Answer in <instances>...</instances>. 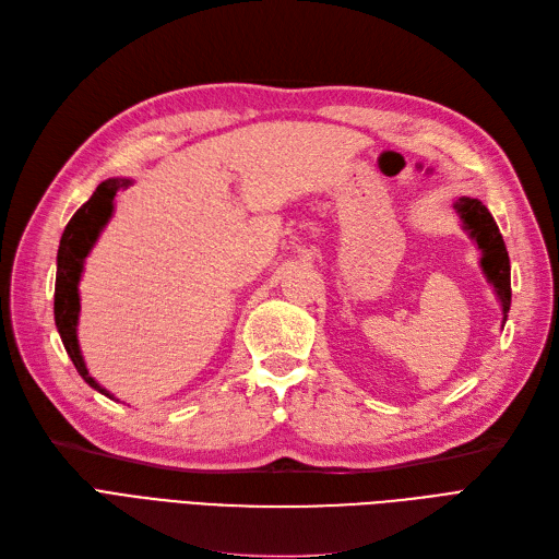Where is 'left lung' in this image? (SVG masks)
<instances>
[{"label":"left lung","instance_id":"obj_1","mask_svg":"<svg viewBox=\"0 0 559 559\" xmlns=\"http://www.w3.org/2000/svg\"><path fill=\"white\" fill-rule=\"evenodd\" d=\"M453 209L460 215L464 231L469 234L480 250V269L499 299L501 316H503L501 328H503V322H507L509 309H511V262H509L507 246H503V239L499 234V227L490 215V211L483 206V202L472 200V197H460V200L453 204Z\"/></svg>","mask_w":559,"mask_h":559}]
</instances>
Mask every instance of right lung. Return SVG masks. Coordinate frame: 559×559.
<instances>
[{"label": "right lung", "mask_w": 559, "mask_h": 559, "mask_svg": "<svg viewBox=\"0 0 559 559\" xmlns=\"http://www.w3.org/2000/svg\"><path fill=\"white\" fill-rule=\"evenodd\" d=\"M132 186L130 178H106L104 183L97 186L93 197L74 213V218L62 231L60 248H58V276H56V325L60 332V338L64 344L67 355L74 362L76 371L83 376V381L95 388L97 392L106 394V397L114 400V394L102 388L93 376H90L85 359L81 355L79 346V313H81V295H79V283L83 274L85 258L90 250L95 248L102 229L106 223L111 221L114 206H116V194L118 190Z\"/></svg>", "instance_id": "right-lung-1"}]
</instances>
